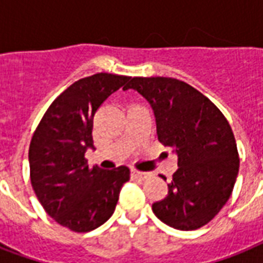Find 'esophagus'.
<instances>
[{
	"label": "esophagus",
	"mask_w": 263,
	"mask_h": 263,
	"mask_svg": "<svg viewBox=\"0 0 263 263\" xmlns=\"http://www.w3.org/2000/svg\"><path fill=\"white\" fill-rule=\"evenodd\" d=\"M131 176L134 179H139V180H146L150 177V173L147 172H140V171H136V169H132L131 171Z\"/></svg>",
	"instance_id": "obj_1"
}]
</instances>
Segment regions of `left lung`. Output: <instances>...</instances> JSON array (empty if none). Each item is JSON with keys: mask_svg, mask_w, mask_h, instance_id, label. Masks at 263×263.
I'll use <instances>...</instances> for the list:
<instances>
[{"mask_svg": "<svg viewBox=\"0 0 263 263\" xmlns=\"http://www.w3.org/2000/svg\"><path fill=\"white\" fill-rule=\"evenodd\" d=\"M134 88L152 105L161 143L177 154L179 169L168 194L153 203L162 222L180 231L203 227L220 213L233 191L239 153L222 111L200 91L173 78H132Z\"/></svg>", "mask_w": 263, "mask_h": 263, "instance_id": "1", "label": "left lung"}]
</instances>
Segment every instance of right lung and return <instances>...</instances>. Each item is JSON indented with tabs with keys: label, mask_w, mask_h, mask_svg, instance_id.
Returning <instances> with one entry per match:
<instances>
[{
	"label": "right lung",
	"mask_w": 263,
	"mask_h": 263,
	"mask_svg": "<svg viewBox=\"0 0 263 263\" xmlns=\"http://www.w3.org/2000/svg\"><path fill=\"white\" fill-rule=\"evenodd\" d=\"M129 78L95 73L79 79L51 102L34 131L28 150L31 185L45 212L73 232H90L106 222L129 180V169L88 168L94 147L92 123L103 101Z\"/></svg>",
	"instance_id": "obj_1"
}]
</instances>
